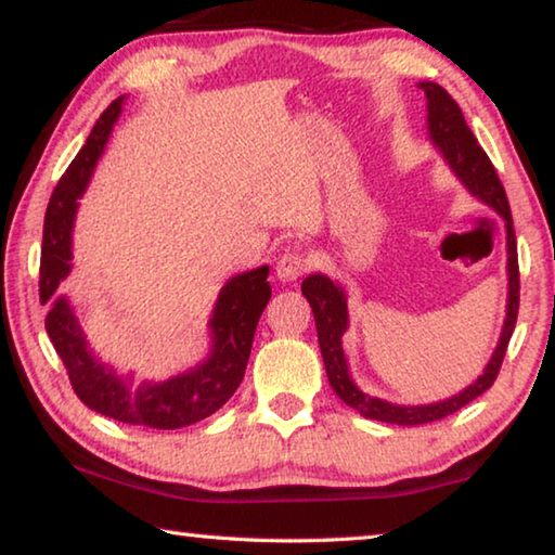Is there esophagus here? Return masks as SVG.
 <instances>
[{"label":"esophagus","mask_w":555,"mask_h":555,"mask_svg":"<svg viewBox=\"0 0 555 555\" xmlns=\"http://www.w3.org/2000/svg\"><path fill=\"white\" fill-rule=\"evenodd\" d=\"M308 269V259L300 251H286L276 261V276L281 281H296Z\"/></svg>","instance_id":"esophagus-1"}]
</instances>
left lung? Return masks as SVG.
<instances>
[{
    "label": "left lung",
    "instance_id": "1",
    "mask_svg": "<svg viewBox=\"0 0 555 555\" xmlns=\"http://www.w3.org/2000/svg\"><path fill=\"white\" fill-rule=\"evenodd\" d=\"M418 88L426 92L428 100L430 142H434L438 152L443 154L446 164L453 168V173L463 181L467 191L473 193L475 198H480L485 205H490L494 212H500L506 224V255H509L506 257V276H509V296H506V318L502 325L500 343H496L485 372L469 384L467 389L455 393V397L436 403H424V406H399V403L370 397V393L357 389L350 372H347V360L343 352V335L347 331V298L343 286L335 284V281H331L325 274H311L304 279V284H300V291H304V296L313 308L318 345H321L327 382H331L333 391L347 403V406L362 413L364 418H374L382 421V424L397 426H421L430 424V421H440L450 416V413L467 406L469 401L490 389L496 374H500L506 345H509V337L516 325V313H519V259H516V237L509 201H506L500 176H496L490 156L485 154V149L477 144L475 134L469 131L457 102L450 98L438 82L428 80L421 82Z\"/></svg>",
    "mask_w": 555,
    "mask_h": 555
}]
</instances>
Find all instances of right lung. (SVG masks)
Returning <instances> with one entry per match:
<instances>
[{"label":"right lung","instance_id":"right-lung-1","mask_svg":"<svg viewBox=\"0 0 555 555\" xmlns=\"http://www.w3.org/2000/svg\"><path fill=\"white\" fill-rule=\"evenodd\" d=\"M121 102L125 98H117L102 112L86 146L73 158L51 195L43 222L39 296L41 304H53L46 315V333L65 364L78 399L88 409L121 424L173 430L212 416L237 391L247 370L257 323L271 298L267 281L269 267L244 271L222 286L210 318L212 350L198 367L176 374L166 382L134 384L131 377L117 374L92 352L68 298H55L53 294L70 274V234L78 198L86 193L92 168L102 156V149L121 112Z\"/></svg>","mask_w":555,"mask_h":555}]
</instances>
